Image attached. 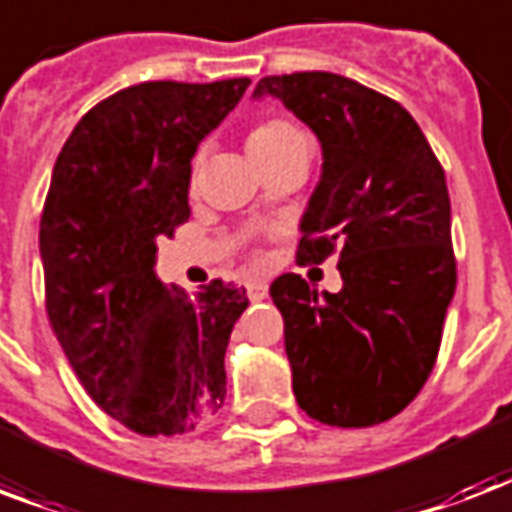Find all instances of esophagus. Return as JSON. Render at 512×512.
Listing matches in <instances>:
<instances>
[{
    "label": "esophagus",
    "instance_id": "obj_1",
    "mask_svg": "<svg viewBox=\"0 0 512 512\" xmlns=\"http://www.w3.org/2000/svg\"><path fill=\"white\" fill-rule=\"evenodd\" d=\"M244 287H247V295H249V300H252V303H260V300L268 298V284L247 282Z\"/></svg>",
    "mask_w": 512,
    "mask_h": 512
}]
</instances>
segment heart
<instances>
[{"mask_svg": "<svg viewBox=\"0 0 512 512\" xmlns=\"http://www.w3.org/2000/svg\"><path fill=\"white\" fill-rule=\"evenodd\" d=\"M247 150L260 166H265V163L287 158L292 152L308 150V139L295 123L276 117V120H265L249 131Z\"/></svg>", "mask_w": 512, "mask_h": 512, "instance_id": "1", "label": "heart"}]
</instances>
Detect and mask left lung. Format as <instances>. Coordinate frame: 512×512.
I'll return each mask as SVG.
<instances>
[{
  "label": "left lung",
  "instance_id": "left-lung-1",
  "mask_svg": "<svg viewBox=\"0 0 512 512\" xmlns=\"http://www.w3.org/2000/svg\"><path fill=\"white\" fill-rule=\"evenodd\" d=\"M276 99L322 144V174L300 217L298 263L338 252L341 292L298 273L271 284L284 317L292 392L311 419L370 427L419 395L456 290L451 201L419 123L397 101L333 72L273 74Z\"/></svg>",
  "mask_w": 512,
  "mask_h": 512
}]
</instances>
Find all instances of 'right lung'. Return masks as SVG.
Segmentation results:
<instances>
[{
  "label": "right lung",
  "mask_w": 512,
  "mask_h": 512,
  "mask_svg": "<svg viewBox=\"0 0 512 512\" xmlns=\"http://www.w3.org/2000/svg\"><path fill=\"white\" fill-rule=\"evenodd\" d=\"M249 83L131 85L74 126L53 166L39 220L50 327L93 403L139 435L190 432L225 400L247 290L166 287L155 241L190 217V161Z\"/></svg>",
  "instance_id": "right-lung-1"
}]
</instances>
